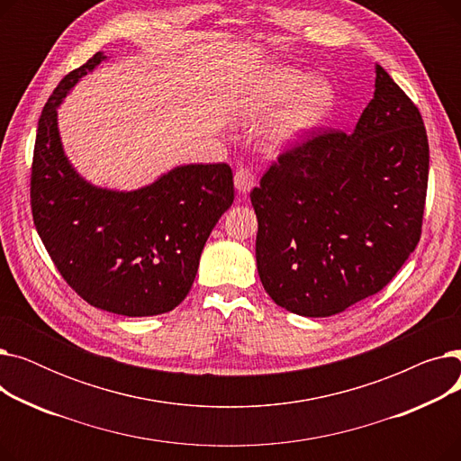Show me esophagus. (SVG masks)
I'll list each match as a JSON object with an SVG mask.
<instances>
[{"mask_svg": "<svg viewBox=\"0 0 461 461\" xmlns=\"http://www.w3.org/2000/svg\"><path fill=\"white\" fill-rule=\"evenodd\" d=\"M233 183L239 194H247L252 190L254 183H256V176L250 172L249 167H237V172L233 176Z\"/></svg>", "mask_w": 461, "mask_h": 461, "instance_id": "1", "label": "esophagus"}]
</instances>
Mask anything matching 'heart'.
<instances>
[{"label": "heart", "instance_id": "heart-1", "mask_svg": "<svg viewBox=\"0 0 461 461\" xmlns=\"http://www.w3.org/2000/svg\"><path fill=\"white\" fill-rule=\"evenodd\" d=\"M304 77L292 68H278L271 72L263 95L250 108L252 115L267 113L275 106L285 103L289 95H294V97L291 95L293 99L285 104L271 129V141L275 148H282V145L304 136L320 123L332 106L334 89L325 78H310L301 86Z\"/></svg>", "mask_w": 461, "mask_h": 461}]
</instances>
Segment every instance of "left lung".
Returning a JSON list of instances; mask_svg holds the SVG:
<instances>
[{"instance_id":"1","label":"left lung","mask_w":461,"mask_h":461,"mask_svg":"<svg viewBox=\"0 0 461 461\" xmlns=\"http://www.w3.org/2000/svg\"><path fill=\"white\" fill-rule=\"evenodd\" d=\"M429 148L413 101L381 65L351 134L310 132L250 192L269 297L327 318L389 284L422 231Z\"/></svg>"}]
</instances>
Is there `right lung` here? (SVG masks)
I'll list each match as a JSON object with an SVG mask.
<instances>
[{
    "label": "right lung",
    "mask_w": 461,
    "mask_h": 461,
    "mask_svg": "<svg viewBox=\"0 0 461 461\" xmlns=\"http://www.w3.org/2000/svg\"><path fill=\"white\" fill-rule=\"evenodd\" d=\"M104 59L96 52L68 72L42 108L32 166L33 222L65 282L91 306L158 316L188 295L207 237L233 203V174L224 162L186 164L131 192L87 183L63 151L58 106Z\"/></svg>",
    "instance_id": "obj_1"
}]
</instances>
